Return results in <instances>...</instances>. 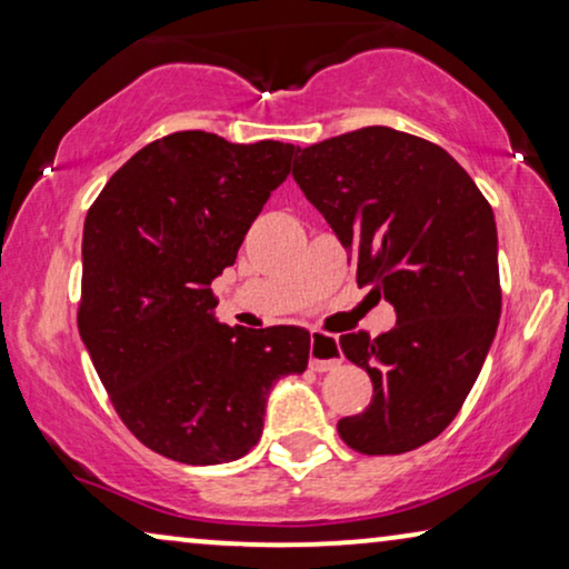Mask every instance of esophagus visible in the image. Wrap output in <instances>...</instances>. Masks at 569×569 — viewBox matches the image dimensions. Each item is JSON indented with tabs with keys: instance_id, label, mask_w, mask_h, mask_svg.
<instances>
[{
	"instance_id": "obj_1",
	"label": "esophagus",
	"mask_w": 569,
	"mask_h": 569,
	"mask_svg": "<svg viewBox=\"0 0 569 569\" xmlns=\"http://www.w3.org/2000/svg\"><path fill=\"white\" fill-rule=\"evenodd\" d=\"M341 360V349H339V339L329 337V333H310V370L326 372L339 368Z\"/></svg>"
}]
</instances>
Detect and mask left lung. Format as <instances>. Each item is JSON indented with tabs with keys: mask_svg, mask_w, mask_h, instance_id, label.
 <instances>
[{
	"mask_svg": "<svg viewBox=\"0 0 569 569\" xmlns=\"http://www.w3.org/2000/svg\"><path fill=\"white\" fill-rule=\"evenodd\" d=\"M292 178L352 253L357 284L396 310L391 331L339 339L372 380L341 440L365 456L425 446L461 411L500 323L492 207L442 147L388 127L306 147Z\"/></svg>",
	"mask_w": 569,
	"mask_h": 569,
	"instance_id": "1",
	"label": "left lung"
}]
</instances>
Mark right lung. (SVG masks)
I'll return each mask as SVG.
<instances>
[{
	"instance_id": "1",
	"label": "right lung",
	"mask_w": 569,
	"mask_h": 569,
	"mask_svg": "<svg viewBox=\"0 0 569 569\" xmlns=\"http://www.w3.org/2000/svg\"><path fill=\"white\" fill-rule=\"evenodd\" d=\"M292 154L176 131L123 162L84 217L80 337L121 422L178 463L246 456L271 386L308 368L306 329H230L212 292Z\"/></svg>"
}]
</instances>
